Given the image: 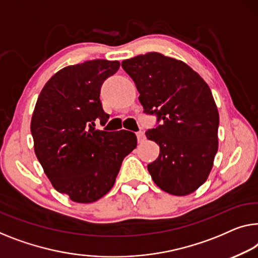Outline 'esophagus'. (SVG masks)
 <instances>
[{"label": "esophagus", "mask_w": 258, "mask_h": 258, "mask_svg": "<svg viewBox=\"0 0 258 258\" xmlns=\"http://www.w3.org/2000/svg\"><path fill=\"white\" fill-rule=\"evenodd\" d=\"M137 138H138V141H139V144H142L146 140V137H145V133L144 132H138L137 133Z\"/></svg>", "instance_id": "34e87169"}]
</instances>
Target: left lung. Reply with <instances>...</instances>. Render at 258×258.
<instances>
[{
    "label": "left lung",
    "instance_id": "left-lung-1",
    "mask_svg": "<svg viewBox=\"0 0 258 258\" xmlns=\"http://www.w3.org/2000/svg\"><path fill=\"white\" fill-rule=\"evenodd\" d=\"M121 67L139 91L144 112L162 124L146 132L160 146L148 171L160 189L186 196L203 185L218 152L219 112L210 87L185 62L151 52Z\"/></svg>",
    "mask_w": 258,
    "mask_h": 258
}]
</instances>
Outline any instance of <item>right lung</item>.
Instances as JSON below:
<instances>
[{
	"label": "right lung",
	"instance_id": "1",
	"mask_svg": "<svg viewBox=\"0 0 258 258\" xmlns=\"http://www.w3.org/2000/svg\"><path fill=\"white\" fill-rule=\"evenodd\" d=\"M119 66L97 59L64 67L47 81L34 106V153L53 187L73 202L88 204L106 195L124 157L137 147L133 132L95 127L109 119L99 94Z\"/></svg>",
	"mask_w": 258,
	"mask_h": 258
}]
</instances>
